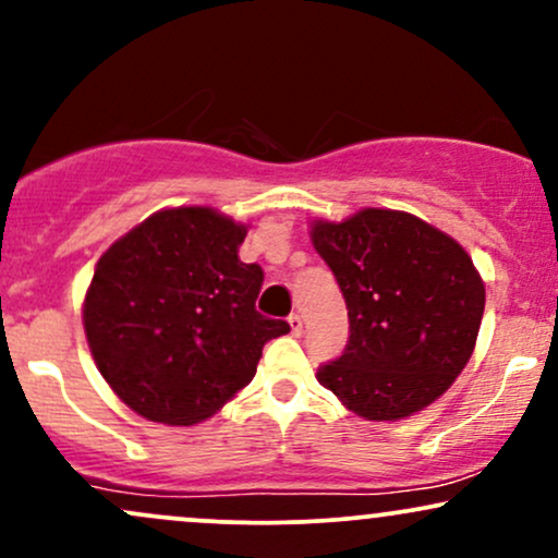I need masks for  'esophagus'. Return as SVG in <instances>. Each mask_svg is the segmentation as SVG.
<instances>
[{
	"label": "esophagus",
	"instance_id": "obj_1",
	"mask_svg": "<svg viewBox=\"0 0 558 558\" xmlns=\"http://www.w3.org/2000/svg\"><path fill=\"white\" fill-rule=\"evenodd\" d=\"M288 325H291L293 336H301V330H304V323H301V315H296V312H293V315L288 317Z\"/></svg>",
	"mask_w": 558,
	"mask_h": 558
}]
</instances>
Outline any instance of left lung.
<instances>
[{
	"instance_id": "obj_1",
	"label": "left lung",
	"mask_w": 558,
	"mask_h": 558,
	"mask_svg": "<svg viewBox=\"0 0 558 558\" xmlns=\"http://www.w3.org/2000/svg\"><path fill=\"white\" fill-rule=\"evenodd\" d=\"M312 243L349 310V343L319 386L375 422L430 407L475 351L485 286L470 254L420 217L373 207L315 220Z\"/></svg>"
}]
</instances>
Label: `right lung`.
Returning a JSON list of instances; mask_svg holds the SVG:
<instances>
[{
  "instance_id": "add662e5",
  "label": "right lung",
  "mask_w": 558,
  "mask_h": 558,
  "mask_svg": "<svg viewBox=\"0 0 558 558\" xmlns=\"http://www.w3.org/2000/svg\"><path fill=\"white\" fill-rule=\"evenodd\" d=\"M246 226L213 207L146 217L96 262L83 330L101 377L133 412L196 425L252 383L288 323L254 310L259 265L239 259Z\"/></svg>"
}]
</instances>
